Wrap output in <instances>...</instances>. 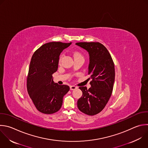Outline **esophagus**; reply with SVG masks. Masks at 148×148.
Wrapping results in <instances>:
<instances>
[{
  "instance_id": "34e87169",
  "label": "esophagus",
  "mask_w": 148,
  "mask_h": 148,
  "mask_svg": "<svg viewBox=\"0 0 148 148\" xmlns=\"http://www.w3.org/2000/svg\"><path fill=\"white\" fill-rule=\"evenodd\" d=\"M76 88H77V87L75 86H74V85L70 86V89H71V90H74V89H75Z\"/></svg>"
}]
</instances>
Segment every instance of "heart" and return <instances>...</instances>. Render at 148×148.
Returning <instances> with one entry per match:
<instances>
[{"label": "heart", "instance_id": "obj_1", "mask_svg": "<svg viewBox=\"0 0 148 148\" xmlns=\"http://www.w3.org/2000/svg\"><path fill=\"white\" fill-rule=\"evenodd\" d=\"M73 57H74V58H83V57H82V55L80 53L77 52H75L73 53ZM61 59H62V57H60V62Z\"/></svg>", "mask_w": 148, "mask_h": 148}]
</instances>
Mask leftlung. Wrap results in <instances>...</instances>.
Masks as SVG:
<instances>
[{
    "label": "left lung",
    "instance_id": "1",
    "mask_svg": "<svg viewBox=\"0 0 148 148\" xmlns=\"http://www.w3.org/2000/svg\"><path fill=\"white\" fill-rule=\"evenodd\" d=\"M75 45L88 52V74L91 79L88 89L85 86L79 88L82 95L77 101V106L81 112L93 116L105 108L112 95L115 78L114 63L108 49L99 42Z\"/></svg>",
    "mask_w": 148,
    "mask_h": 148
}]
</instances>
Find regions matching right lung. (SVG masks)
<instances>
[{
  "label": "right lung",
  "mask_w": 148,
  "mask_h": 148,
  "mask_svg": "<svg viewBox=\"0 0 148 148\" xmlns=\"http://www.w3.org/2000/svg\"><path fill=\"white\" fill-rule=\"evenodd\" d=\"M70 43L52 42L41 46L33 54L27 78V90L36 109L44 114H53L60 110L63 96L70 87L53 81L60 53Z\"/></svg>",
  "instance_id": "obj_1"
}]
</instances>
